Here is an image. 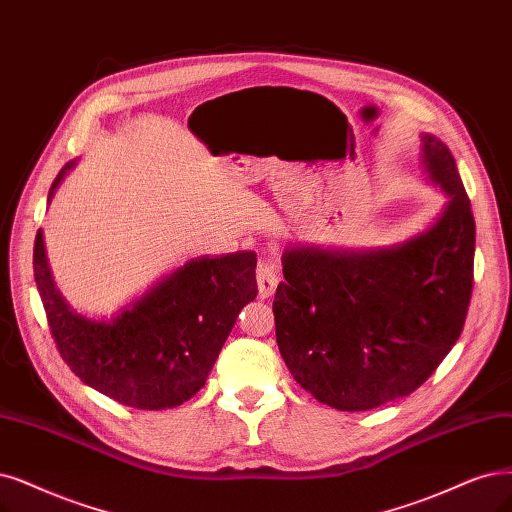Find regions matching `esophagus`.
Instances as JSON below:
<instances>
[{
  "mask_svg": "<svg viewBox=\"0 0 512 512\" xmlns=\"http://www.w3.org/2000/svg\"><path fill=\"white\" fill-rule=\"evenodd\" d=\"M257 287H259V297L261 299H268V297H272L274 295V291H276V287H278V280H280V276H278V272H276V268H274V263H270V261H259V266H257Z\"/></svg>",
  "mask_w": 512,
  "mask_h": 512,
  "instance_id": "obj_1",
  "label": "esophagus"
}]
</instances>
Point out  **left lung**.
<instances>
[{"label": "left lung", "mask_w": 512, "mask_h": 512, "mask_svg": "<svg viewBox=\"0 0 512 512\" xmlns=\"http://www.w3.org/2000/svg\"><path fill=\"white\" fill-rule=\"evenodd\" d=\"M418 168L447 198L418 234L380 246L291 244L274 295L276 342L318 403L367 411L409 396L462 333L475 219L449 147L420 132Z\"/></svg>", "instance_id": "left-lung-1"}]
</instances>
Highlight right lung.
I'll use <instances>...</instances> for the list:
<instances>
[{
    "mask_svg": "<svg viewBox=\"0 0 512 512\" xmlns=\"http://www.w3.org/2000/svg\"><path fill=\"white\" fill-rule=\"evenodd\" d=\"M78 166L56 175L48 204ZM257 255L236 251L187 259L111 316L75 310L56 289L37 232L33 274L63 361L80 380L135 409H173L204 386L240 310L257 297Z\"/></svg>",
    "mask_w": 512,
    "mask_h": 512,
    "instance_id": "1",
    "label": "right lung"
}]
</instances>
